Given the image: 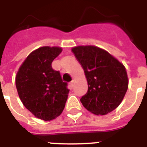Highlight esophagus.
Here are the masks:
<instances>
[{"instance_id": "1", "label": "esophagus", "mask_w": 147, "mask_h": 147, "mask_svg": "<svg viewBox=\"0 0 147 147\" xmlns=\"http://www.w3.org/2000/svg\"><path fill=\"white\" fill-rule=\"evenodd\" d=\"M74 82H74V80H72L71 82L69 83V86H70V88H72L74 87Z\"/></svg>"}]
</instances>
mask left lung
I'll return each mask as SVG.
<instances>
[{"label": "left lung", "instance_id": "8db88e82", "mask_svg": "<svg viewBox=\"0 0 147 147\" xmlns=\"http://www.w3.org/2000/svg\"><path fill=\"white\" fill-rule=\"evenodd\" d=\"M84 69L88 92L82 97L84 107L97 115H105L121 104L128 88L125 67L104 49L94 46L72 48Z\"/></svg>", "mask_w": 147, "mask_h": 147}]
</instances>
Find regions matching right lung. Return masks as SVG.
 <instances>
[{
  "label": "right lung",
  "mask_w": 147,
  "mask_h": 147,
  "mask_svg": "<svg viewBox=\"0 0 147 147\" xmlns=\"http://www.w3.org/2000/svg\"><path fill=\"white\" fill-rule=\"evenodd\" d=\"M62 52L60 47H43L33 51L20 67L16 87L22 103L43 121H52L62 114L69 90L52 62Z\"/></svg>",
  "instance_id": "obj_1"
}]
</instances>
